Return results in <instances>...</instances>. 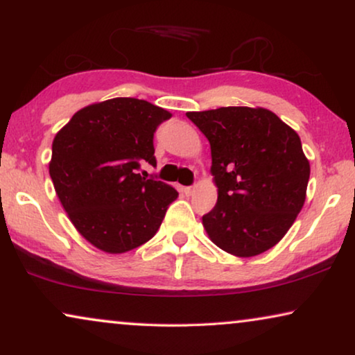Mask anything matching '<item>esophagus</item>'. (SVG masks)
Returning <instances> with one entry per match:
<instances>
[{
	"instance_id": "34e87169",
	"label": "esophagus",
	"mask_w": 355,
	"mask_h": 355,
	"mask_svg": "<svg viewBox=\"0 0 355 355\" xmlns=\"http://www.w3.org/2000/svg\"><path fill=\"white\" fill-rule=\"evenodd\" d=\"M193 191H196V187H193V186H189V187H184L182 189V192L186 193V196H192Z\"/></svg>"
}]
</instances>
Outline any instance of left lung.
I'll list each match as a JSON object with an SVG mask.
<instances>
[{"mask_svg":"<svg viewBox=\"0 0 355 355\" xmlns=\"http://www.w3.org/2000/svg\"><path fill=\"white\" fill-rule=\"evenodd\" d=\"M211 148L215 208L203 215L208 237L249 259L283 239L302 210L310 163L300 137L273 111L249 106L191 111Z\"/></svg>","mask_w":355,"mask_h":355,"instance_id":"1","label":"left lung"}]
</instances>
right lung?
<instances>
[{"label":"right lung","instance_id":"add662e5","mask_svg":"<svg viewBox=\"0 0 355 355\" xmlns=\"http://www.w3.org/2000/svg\"><path fill=\"white\" fill-rule=\"evenodd\" d=\"M166 110L137 98L85 106L55 135L50 176L79 234L106 254H124L152 239L178 191L145 179L157 164L153 134Z\"/></svg>","mask_w":355,"mask_h":355}]
</instances>
